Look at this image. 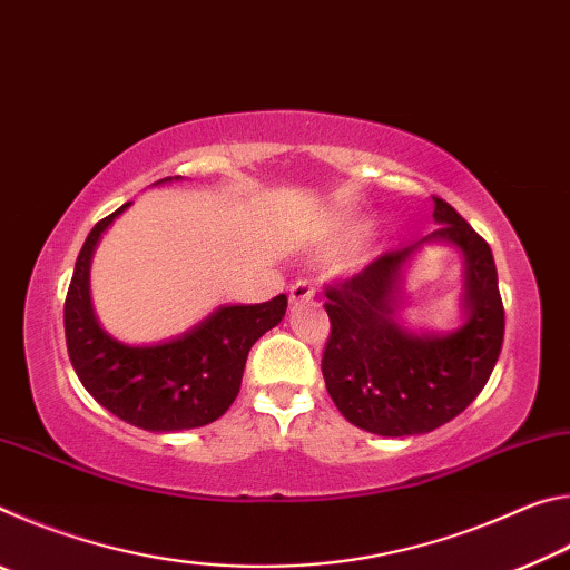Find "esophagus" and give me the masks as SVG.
I'll use <instances>...</instances> for the list:
<instances>
[{
	"instance_id": "1",
	"label": "esophagus",
	"mask_w": 570,
	"mask_h": 570,
	"mask_svg": "<svg viewBox=\"0 0 570 570\" xmlns=\"http://www.w3.org/2000/svg\"><path fill=\"white\" fill-rule=\"evenodd\" d=\"M314 298V286L308 282H296L288 288V302L296 304V302H312Z\"/></svg>"
}]
</instances>
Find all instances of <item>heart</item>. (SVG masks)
Segmentation results:
<instances>
[{
	"mask_svg": "<svg viewBox=\"0 0 570 570\" xmlns=\"http://www.w3.org/2000/svg\"><path fill=\"white\" fill-rule=\"evenodd\" d=\"M364 234V226L362 224H350V226H342V228H336L334 234L324 240V244L314 250V256H330V254H334V250H342L344 246H350V244H354L356 238H360ZM366 250H370V238H362L360 244L354 246V256H352V266H356V264H362L364 258H366Z\"/></svg>",
	"mask_w": 570,
	"mask_h": 570,
	"instance_id": "b5f03b06",
	"label": "heart"
}]
</instances>
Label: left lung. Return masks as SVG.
I'll use <instances>...</instances> for the list:
<instances>
[{"label": "left lung", "mask_w": 570, "mask_h": 570, "mask_svg": "<svg viewBox=\"0 0 570 570\" xmlns=\"http://www.w3.org/2000/svg\"><path fill=\"white\" fill-rule=\"evenodd\" d=\"M432 218V234L390 250L342 288L326 292V392L354 428L372 435H424L458 417L485 387L503 346L505 314L493 250L442 198H435ZM432 243L463 256L461 324L450 333L420 331L401 320L409 266Z\"/></svg>", "instance_id": "left-lung-1"}]
</instances>
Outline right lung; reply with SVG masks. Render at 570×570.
<instances>
[{
  "label": "right lung",
  "instance_id": "add662e5",
  "mask_svg": "<svg viewBox=\"0 0 570 570\" xmlns=\"http://www.w3.org/2000/svg\"><path fill=\"white\" fill-rule=\"evenodd\" d=\"M163 178L153 186L180 183ZM132 204L102 218L85 238L65 302L67 352L82 387L115 417L148 432H183L216 422L240 390L246 356L286 314V296L266 304H220L190 330L128 344L102 330L90 294V266L102 236Z\"/></svg>",
  "mask_w": 570,
  "mask_h": 570
}]
</instances>
